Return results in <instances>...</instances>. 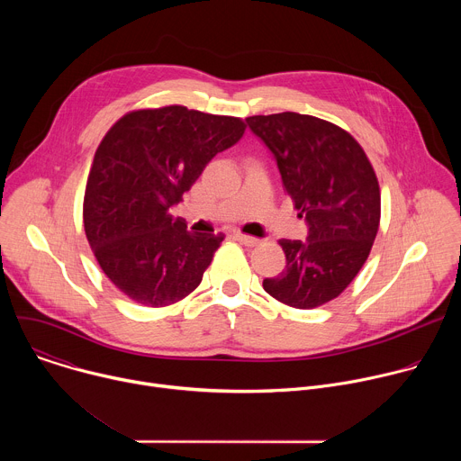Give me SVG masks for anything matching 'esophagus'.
Here are the masks:
<instances>
[{
  "label": "esophagus",
  "instance_id": "esophagus-1",
  "mask_svg": "<svg viewBox=\"0 0 461 461\" xmlns=\"http://www.w3.org/2000/svg\"><path fill=\"white\" fill-rule=\"evenodd\" d=\"M233 237H235V240H239V242L244 244V246H257V244H258V239H255V237H251V235H244V233H240V231H235Z\"/></svg>",
  "mask_w": 461,
  "mask_h": 461
}]
</instances>
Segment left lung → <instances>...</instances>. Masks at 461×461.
<instances>
[{
	"mask_svg": "<svg viewBox=\"0 0 461 461\" xmlns=\"http://www.w3.org/2000/svg\"><path fill=\"white\" fill-rule=\"evenodd\" d=\"M274 155L306 242L283 239L285 270L262 286L277 301L310 310L336 299L372 249L381 217L379 184L356 139L326 120L277 113L246 118Z\"/></svg>",
	"mask_w": 461,
	"mask_h": 461,
	"instance_id": "left-lung-1",
	"label": "left lung"
}]
</instances>
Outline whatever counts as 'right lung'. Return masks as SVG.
<instances>
[{"label":"right lung","mask_w":461,"mask_h":461,"mask_svg":"<svg viewBox=\"0 0 461 461\" xmlns=\"http://www.w3.org/2000/svg\"><path fill=\"white\" fill-rule=\"evenodd\" d=\"M244 129L235 116L167 105L131 111L107 131L87 178L84 228L100 268L129 299L158 308L201 285L224 235H191L169 210Z\"/></svg>","instance_id":"add662e5"}]
</instances>
